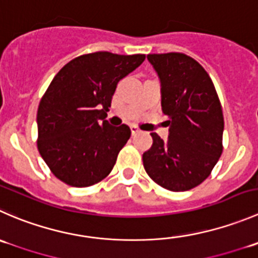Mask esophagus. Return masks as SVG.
Here are the masks:
<instances>
[{
	"instance_id": "obj_1",
	"label": "esophagus",
	"mask_w": 258,
	"mask_h": 258,
	"mask_svg": "<svg viewBox=\"0 0 258 258\" xmlns=\"http://www.w3.org/2000/svg\"><path fill=\"white\" fill-rule=\"evenodd\" d=\"M130 128H131V134L132 135H136V134H139V132H140V128L136 126V124H131V126H130Z\"/></svg>"
}]
</instances>
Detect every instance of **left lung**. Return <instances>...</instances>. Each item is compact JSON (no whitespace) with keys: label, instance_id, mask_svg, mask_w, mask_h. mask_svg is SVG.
I'll use <instances>...</instances> for the list:
<instances>
[{"label":"left lung","instance_id":"1","mask_svg":"<svg viewBox=\"0 0 258 258\" xmlns=\"http://www.w3.org/2000/svg\"><path fill=\"white\" fill-rule=\"evenodd\" d=\"M161 83L169 117L166 141L152 132L142 161L149 176L171 191L196 187L211 175L223 151L224 119L214 84L197 60L181 52L149 54Z\"/></svg>","mask_w":258,"mask_h":258}]
</instances>
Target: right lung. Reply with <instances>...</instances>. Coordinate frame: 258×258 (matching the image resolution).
<instances>
[{"mask_svg": "<svg viewBox=\"0 0 258 258\" xmlns=\"http://www.w3.org/2000/svg\"><path fill=\"white\" fill-rule=\"evenodd\" d=\"M144 54L97 51L71 60L54 77L37 109V149L52 174L71 186H91L113 169L131 136L106 119L117 83Z\"/></svg>", "mask_w": 258, "mask_h": 258, "instance_id": "add662e5", "label": "right lung"}]
</instances>
